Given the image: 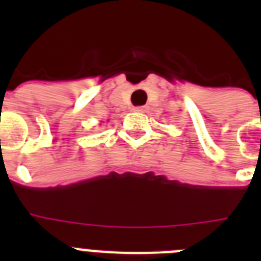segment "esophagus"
Wrapping results in <instances>:
<instances>
[{"label": "esophagus", "mask_w": 261, "mask_h": 261, "mask_svg": "<svg viewBox=\"0 0 261 261\" xmlns=\"http://www.w3.org/2000/svg\"><path fill=\"white\" fill-rule=\"evenodd\" d=\"M146 107L145 106H142V107H135L134 108V111H137V112H146Z\"/></svg>", "instance_id": "34e87169"}]
</instances>
